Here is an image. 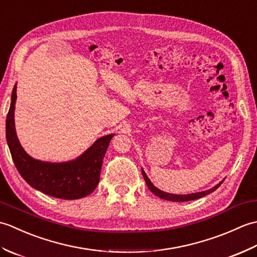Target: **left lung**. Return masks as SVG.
<instances>
[{
    "mask_svg": "<svg viewBox=\"0 0 257 257\" xmlns=\"http://www.w3.org/2000/svg\"><path fill=\"white\" fill-rule=\"evenodd\" d=\"M143 176H144V178H145V181H146V183H147V187H148V189L151 191L152 193L156 194L157 196H159V198H161V199H163V200L173 201V202H185V201H191V200H196V199L203 198V196L212 193L213 191H215V190H216L217 188H219L220 185L222 184V182H221V183H219V184H216L214 188H212V189L207 190V191H203V192H198V193H192V194H187V195H185V194H181V195H180V194H171V193L163 192V191H161V190H159L158 188H156L155 185L151 183L149 178L147 177V174L145 173L144 170H143Z\"/></svg>",
    "mask_w": 257,
    "mask_h": 257,
    "instance_id": "1",
    "label": "left lung"
}]
</instances>
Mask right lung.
<instances>
[{
  "label": "right lung",
  "instance_id": "add662e5",
  "mask_svg": "<svg viewBox=\"0 0 257 257\" xmlns=\"http://www.w3.org/2000/svg\"><path fill=\"white\" fill-rule=\"evenodd\" d=\"M16 85L7 117V140L18 171L31 187L47 195L76 200L90 194L99 182L102 160L113 135L98 139L78 159L65 163L42 162L26 154L16 137L14 108Z\"/></svg>",
  "mask_w": 257,
  "mask_h": 257
}]
</instances>
